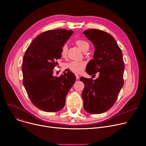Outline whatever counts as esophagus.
Returning a JSON list of instances; mask_svg holds the SVG:
<instances>
[{"label":"esophagus","instance_id":"esophagus-1","mask_svg":"<svg viewBox=\"0 0 146 146\" xmlns=\"http://www.w3.org/2000/svg\"><path fill=\"white\" fill-rule=\"evenodd\" d=\"M75 75H76V79H77V80H78V79H79V78H80V76H78L77 74H76Z\"/></svg>","mask_w":146,"mask_h":146}]
</instances>
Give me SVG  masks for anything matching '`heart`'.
<instances>
[{"label": "heart", "instance_id": "b5f03b06", "mask_svg": "<svg viewBox=\"0 0 146 146\" xmlns=\"http://www.w3.org/2000/svg\"><path fill=\"white\" fill-rule=\"evenodd\" d=\"M75 43L83 52L85 53L88 51L89 48V44L86 40L84 39H77L76 40ZM67 54L68 45L65 43L61 47V55L63 58H65ZM85 65V62L84 61H72L66 64L65 65V68L74 73H80L84 70Z\"/></svg>", "mask_w": 146, "mask_h": 146}]
</instances>
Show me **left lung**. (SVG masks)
<instances>
[{"instance_id": "left-lung-1", "label": "left lung", "mask_w": 146, "mask_h": 146, "mask_svg": "<svg viewBox=\"0 0 146 146\" xmlns=\"http://www.w3.org/2000/svg\"><path fill=\"white\" fill-rule=\"evenodd\" d=\"M83 34L94 46L93 60L89 61L86 72L93 80L81 77L85 87L82 93L84 110L91 114H100L109 110L116 102L124 85V65L121 50L114 38L108 33L89 29Z\"/></svg>"}]
</instances>
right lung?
<instances>
[{
	"label": "right lung",
	"instance_id": "1",
	"mask_svg": "<svg viewBox=\"0 0 146 146\" xmlns=\"http://www.w3.org/2000/svg\"><path fill=\"white\" fill-rule=\"evenodd\" d=\"M72 30L44 31L31 43L23 60V84L32 103L40 110L53 112L62 110L70 89L76 80L69 70L59 77L53 76L61 49Z\"/></svg>",
	"mask_w": 146,
	"mask_h": 146
}]
</instances>
